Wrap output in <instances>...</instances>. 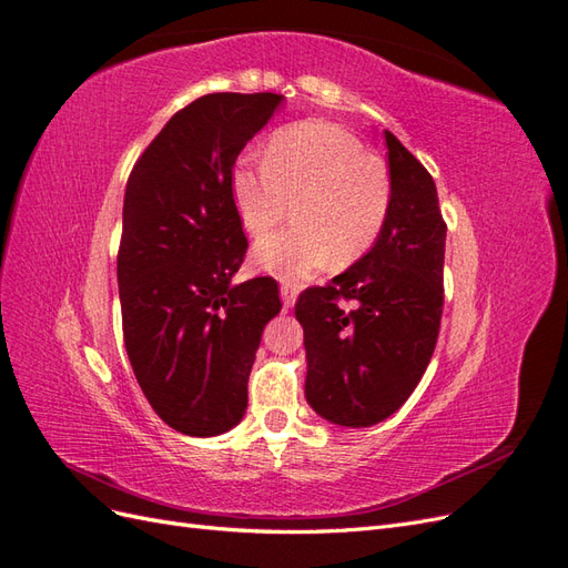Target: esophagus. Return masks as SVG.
Here are the masks:
<instances>
[{
  "mask_svg": "<svg viewBox=\"0 0 568 568\" xmlns=\"http://www.w3.org/2000/svg\"><path fill=\"white\" fill-rule=\"evenodd\" d=\"M297 295H300L297 285H293V283H283V285H281V300H283V307H285V310L293 307V304L297 302Z\"/></svg>",
  "mask_w": 568,
  "mask_h": 568,
  "instance_id": "1",
  "label": "esophagus"
}]
</instances>
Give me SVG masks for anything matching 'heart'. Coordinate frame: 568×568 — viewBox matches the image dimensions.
Segmentation results:
<instances>
[{
	"label": "heart",
	"instance_id": "heart-1",
	"mask_svg": "<svg viewBox=\"0 0 568 568\" xmlns=\"http://www.w3.org/2000/svg\"><path fill=\"white\" fill-rule=\"evenodd\" d=\"M232 203L252 237L278 225L295 203V227L258 240L252 261L281 281H304L333 258L347 266L382 235L390 180L345 129L302 122L275 134L264 160L242 155L230 174Z\"/></svg>",
	"mask_w": 568,
	"mask_h": 568
}]
</instances>
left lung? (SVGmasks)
I'll use <instances>...</instances> for the list:
<instances>
[{
	"mask_svg": "<svg viewBox=\"0 0 568 568\" xmlns=\"http://www.w3.org/2000/svg\"><path fill=\"white\" fill-rule=\"evenodd\" d=\"M390 209L372 250L326 287L304 290V396L341 427H372L410 398L429 365L444 307L446 223L436 184L405 145L384 132ZM338 298H353L347 313Z\"/></svg>",
	"mask_w": 568,
	"mask_h": 568,
	"instance_id": "1",
	"label": "left lung"
}]
</instances>
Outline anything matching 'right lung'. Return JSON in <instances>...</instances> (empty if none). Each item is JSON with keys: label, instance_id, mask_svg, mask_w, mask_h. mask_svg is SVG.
I'll return each instance as SVG.
<instances>
[{"label": "right lung", "instance_id": "1", "mask_svg": "<svg viewBox=\"0 0 568 568\" xmlns=\"http://www.w3.org/2000/svg\"><path fill=\"white\" fill-rule=\"evenodd\" d=\"M283 103L278 93H211L160 129L129 174L118 283L124 347L165 425L217 436L246 410L261 333L278 283H232L246 237L230 174Z\"/></svg>", "mask_w": 568, "mask_h": 568}]
</instances>
